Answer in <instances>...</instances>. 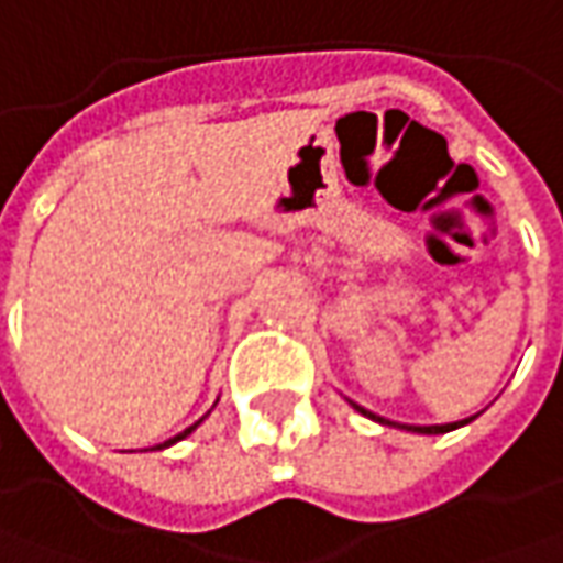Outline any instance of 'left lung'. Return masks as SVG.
I'll use <instances>...</instances> for the list:
<instances>
[{
	"label": "left lung",
	"mask_w": 563,
	"mask_h": 563,
	"mask_svg": "<svg viewBox=\"0 0 563 563\" xmlns=\"http://www.w3.org/2000/svg\"><path fill=\"white\" fill-rule=\"evenodd\" d=\"M355 410H362L364 417H371V420H379L377 413H371V410H364V407L355 405ZM475 417H468V420L463 422H472ZM379 422H386V420H379ZM463 422H448V426H405L407 432H422V435H441V432H451V429H460Z\"/></svg>",
	"instance_id": "1"
}]
</instances>
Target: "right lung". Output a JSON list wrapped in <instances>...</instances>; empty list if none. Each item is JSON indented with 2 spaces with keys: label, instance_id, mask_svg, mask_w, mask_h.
Segmentation results:
<instances>
[{
  "label": "right lung",
  "instance_id": "right-lung-1",
  "mask_svg": "<svg viewBox=\"0 0 563 563\" xmlns=\"http://www.w3.org/2000/svg\"><path fill=\"white\" fill-rule=\"evenodd\" d=\"M199 422H201V420H199ZM199 422H196V426H199ZM196 426H189V429H184V432H180V435H174V438H170V441H165V444H158L156 451H162V448H170V444H174V441H180V438L189 435V432H192V429H196Z\"/></svg>",
  "mask_w": 563,
  "mask_h": 563
}]
</instances>
